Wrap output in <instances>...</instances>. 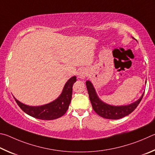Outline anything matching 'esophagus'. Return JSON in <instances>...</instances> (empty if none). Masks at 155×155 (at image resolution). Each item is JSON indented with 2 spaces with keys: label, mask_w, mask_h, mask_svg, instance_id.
I'll return each mask as SVG.
<instances>
[{
  "label": "esophagus",
  "mask_w": 155,
  "mask_h": 155,
  "mask_svg": "<svg viewBox=\"0 0 155 155\" xmlns=\"http://www.w3.org/2000/svg\"><path fill=\"white\" fill-rule=\"evenodd\" d=\"M77 75L78 78H80V79H84L86 76L87 75V71L85 69H84V68H81V69L78 70V71L77 72Z\"/></svg>",
  "instance_id": "esophagus-1"
}]
</instances>
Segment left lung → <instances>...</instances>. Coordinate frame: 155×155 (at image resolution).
I'll return each instance as SVG.
<instances>
[{
    "label": "left lung",
    "instance_id": "1",
    "mask_svg": "<svg viewBox=\"0 0 155 155\" xmlns=\"http://www.w3.org/2000/svg\"><path fill=\"white\" fill-rule=\"evenodd\" d=\"M86 84L89 99L94 112L101 117L107 119H119L130 114L137 107L143 97V94L140 99L131 105H124V106H112L104 104L98 98L95 90L90 81H86Z\"/></svg>",
    "mask_w": 155,
    "mask_h": 155
}]
</instances>
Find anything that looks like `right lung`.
Returning <instances> with one entry per match:
<instances>
[{"instance_id":"obj_1","label":"right lung","mask_w":155,"mask_h":155,"mask_svg":"<svg viewBox=\"0 0 155 155\" xmlns=\"http://www.w3.org/2000/svg\"><path fill=\"white\" fill-rule=\"evenodd\" d=\"M76 80L75 76L70 78L65 84L61 96L55 101L42 106H28L21 104L15 97L14 99L18 106L29 116L41 120H54L61 117L66 113L71 100L73 85Z\"/></svg>"}]
</instances>
